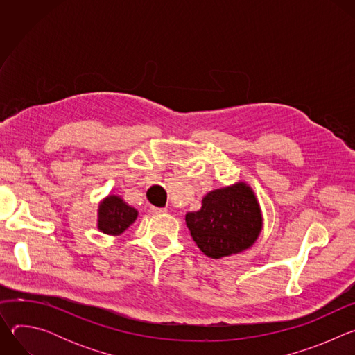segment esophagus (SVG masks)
Returning a JSON list of instances; mask_svg holds the SVG:
<instances>
[{"label":"esophagus","instance_id":"obj_1","mask_svg":"<svg viewBox=\"0 0 355 355\" xmlns=\"http://www.w3.org/2000/svg\"><path fill=\"white\" fill-rule=\"evenodd\" d=\"M150 214L151 215H162V214H166L167 209L166 208H156V207H150Z\"/></svg>","mask_w":355,"mask_h":355}]
</instances>
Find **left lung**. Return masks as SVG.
Returning a JSON list of instances; mask_svg holds the SVG:
<instances>
[{
	"instance_id": "obj_1",
	"label": "left lung",
	"mask_w": 355,
	"mask_h": 355,
	"mask_svg": "<svg viewBox=\"0 0 355 355\" xmlns=\"http://www.w3.org/2000/svg\"><path fill=\"white\" fill-rule=\"evenodd\" d=\"M185 222L196 245L211 259L248 248L261 230L256 196L243 182L209 192L198 212L187 214Z\"/></svg>"
}]
</instances>
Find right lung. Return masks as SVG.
I'll return each instance as SVG.
<instances>
[{"label": "right lung", "mask_w": 355, "mask_h": 355, "mask_svg": "<svg viewBox=\"0 0 355 355\" xmlns=\"http://www.w3.org/2000/svg\"><path fill=\"white\" fill-rule=\"evenodd\" d=\"M137 211L118 196H108L99 205L98 227L107 234H119L125 232L136 219Z\"/></svg>", "instance_id": "obj_1"}]
</instances>
